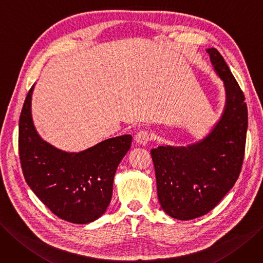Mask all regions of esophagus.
I'll use <instances>...</instances> for the list:
<instances>
[{
    "mask_svg": "<svg viewBox=\"0 0 263 263\" xmlns=\"http://www.w3.org/2000/svg\"><path fill=\"white\" fill-rule=\"evenodd\" d=\"M153 139V135L151 132L146 130H141L135 135V141H137L141 145H146L148 142H151Z\"/></svg>",
    "mask_w": 263,
    "mask_h": 263,
    "instance_id": "obj_1",
    "label": "esophagus"
}]
</instances>
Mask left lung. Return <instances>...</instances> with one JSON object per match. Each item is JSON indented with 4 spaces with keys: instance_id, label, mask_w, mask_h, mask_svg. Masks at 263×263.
Masks as SVG:
<instances>
[{
    "instance_id": "1",
    "label": "left lung",
    "mask_w": 263,
    "mask_h": 263,
    "mask_svg": "<svg viewBox=\"0 0 263 263\" xmlns=\"http://www.w3.org/2000/svg\"><path fill=\"white\" fill-rule=\"evenodd\" d=\"M207 53L226 87L220 120L197 143L151 151L160 206L178 220L195 219L215 208L237 181L244 160L248 126L244 93L216 48H207Z\"/></svg>"
}]
</instances>
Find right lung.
I'll list each match as a JSON object with an SVG mask.
<instances>
[{
	"label": "right lung",
	"mask_w": 263,
	"mask_h": 263,
	"mask_svg": "<svg viewBox=\"0 0 263 263\" xmlns=\"http://www.w3.org/2000/svg\"><path fill=\"white\" fill-rule=\"evenodd\" d=\"M28 92L19 118V158L27 184L55 216L77 224L99 219L108 207L114 177L130 149V134L105 140L79 153L58 149L37 134Z\"/></svg>",
	"instance_id": "add662e5"
}]
</instances>
